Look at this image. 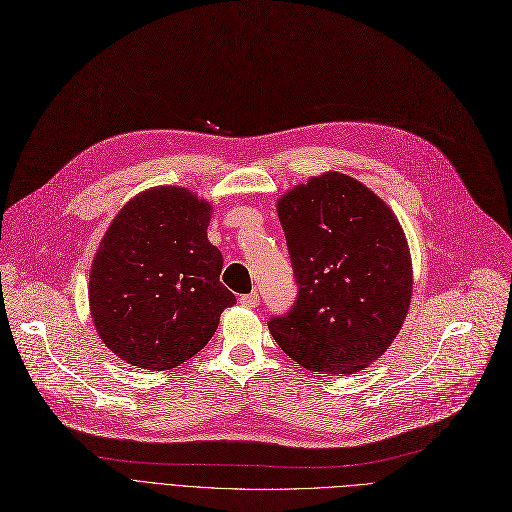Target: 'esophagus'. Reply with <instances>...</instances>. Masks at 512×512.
I'll return each mask as SVG.
<instances>
[{
    "label": "esophagus",
    "instance_id": "obj_1",
    "mask_svg": "<svg viewBox=\"0 0 512 512\" xmlns=\"http://www.w3.org/2000/svg\"><path fill=\"white\" fill-rule=\"evenodd\" d=\"M240 303L246 305V307H256L260 303V295L258 293H248V295H242L240 297Z\"/></svg>",
    "mask_w": 512,
    "mask_h": 512
}]
</instances>
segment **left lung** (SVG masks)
Segmentation results:
<instances>
[{
	"label": "left lung",
	"mask_w": 512,
	"mask_h": 512,
	"mask_svg": "<svg viewBox=\"0 0 512 512\" xmlns=\"http://www.w3.org/2000/svg\"><path fill=\"white\" fill-rule=\"evenodd\" d=\"M297 301L268 330L309 371L357 373L402 330L412 301V258L393 211L363 182L313 176L277 203Z\"/></svg>",
	"instance_id": "left-lung-1"
}]
</instances>
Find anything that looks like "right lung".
<instances>
[{
    "mask_svg": "<svg viewBox=\"0 0 512 512\" xmlns=\"http://www.w3.org/2000/svg\"><path fill=\"white\" fill-rule=\"evenodd\" d=\"M213 205L180 186H153L108 225L90 268V313L121 361L168 371L194 357L235 303L207 240Z\"/></svg>",
    "mask_w": 512,
    "mask_h": 512,
    "instance_id": "obj_1",
    "label": "right lung"
}]
</instances>
